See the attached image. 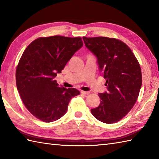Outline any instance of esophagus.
<instances>
[{
	"instance_id": "1",
	"label": "esophagus",
	"mask_w": 159,
	"mask_h": 159,
	"mask_svg": "<svg viewBox=\"0 0 159 159\" xmlns=\"http://www.w3.org/2000/svg\"><path fill=\"white\" fill-rule=\"evenodd\" d=\"M80 92H81V93L83 94H85V95H88V94L90 93L89 92H85V91H81Z\"/></svg>"
}]
</instances>
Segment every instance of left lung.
I'll return each mask as SVG.
<instances>
[{"label": "left lung", "mask_w": 159, "mask_h": 159, "mask_svg": "<svg viewBox=\"0 0 159 159\" xmlns=\"http://www.w3.org/2000/svg\"><path fill=\"white\" fill-rule=\"evenodd\" d=\"M83 39L87 48L96 57L107 87V92L98 93L99 106L91 112L102 122H117L132 109L139 96L142 85L139 63L129 47L119 39L106 37Z\"/></svg>", "instance_id": "obj_1"}]
</instances>
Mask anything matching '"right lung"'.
<instances>
[{"mask_svg": "<svg viewBox=\"0 0 159 159\" xmlns=\"http://www.w3.org/2000/svg\"><path fill=\"white\" fill-rule=\"evenodd\" d=\"M83 45L80 38L55 35L37 39L24 51L16 68V86L26 108L38 119L59 120L71 98L80 94L60 87L55 78Z\"/></svg>", "mask_w": 159, "mask_h": 159, "instance_id": "add662e5", "label": "right lung"}]
</instances>
